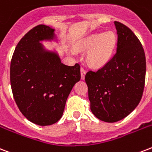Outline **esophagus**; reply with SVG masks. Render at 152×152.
<instances>
[{
  "instance_id": "1",
  "label": "esophagus",
  "mask_w": 152,
  "mask_h": 152,
  "mask_svg": "<svg viewBox=\"0 0 152 152\" xmlns=\"http://www.w3.org/2000/svg\"><path fill=\"white\" fill-rule=\"evenodd\" d=\"M80 72H81V79L84 80V77H85V74H86V70L84 67H81L80 68Z\"/></svg>"
}]
</instances>
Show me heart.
<instances>
[{
    "instance_id": "obj_1",
    "label": "heart",
    "mask_w": 152,
    "mask_h": 152,
    "mask_svg": "<svg viewBox=\"0 0 152 152\" xmlns=\"http://www.w3.org/2000/svg\"><path fill=\"white\" fill-rule=\"evenodd\" d=\"M116 37L113 32L107 33H96L79 45L81 49H88L91 48L87 54V62L89 65L94 68H99L104 66L109 61L115 46Z\"/></svg>"
}]
</instances>
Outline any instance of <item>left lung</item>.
Masks as SVG:
<instances>
[{
    "label": "left lung",
    "mask_w": 152,
    "mask_h": 152,
    "mask_svg": "<svg viewBox=\"0 0 152 152\" xmlns=\"http://www.w3.org/2000/svg\"><path fill=\"white\" fill-rule=\"evenodd\" d=\"M116 53L97 71L85 75L91 112L99 120L117 122L137 107L145 85L146 57L135 33L119 21Z\"/></svg>",
    "instance_id": "obj_1"
}]
</instances>
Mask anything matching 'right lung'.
Returning <instances> with one entry per match:
<instances>
[{"label":"right lung","instance_id":"right-lung-1","mask_svg":"<svg viewBox=\"0 0 152 152\" xmlns=\"http://www.w3.org/2000/svg\"><path fill=\"white\" fill-rule=\"evenodd\" d=\"M54 29L39 25L20 39L10 64L13 98L22 114L40 126L55 124L63 115L80 65L68 66L55 53L44 52L40 40L52 39Z\"/></svg>","mask_w":152,"mask_h":152}]
</instances>
